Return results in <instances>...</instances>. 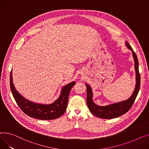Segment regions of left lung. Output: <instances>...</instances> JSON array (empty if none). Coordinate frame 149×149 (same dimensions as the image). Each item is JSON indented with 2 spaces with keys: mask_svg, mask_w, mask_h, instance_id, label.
<instances>
[{
  "mask_svg": "<svg viewBox=\"0 0 149 149\" xmlns=\"http://www.w3.org/2000/svg\"><path fill=\"white\" fill-rule=\"evenodd\" d=\"M126 45L128 49L132 52V55L135 61V68L136 72V86L135 90L131 97L127 100L120 102L118 103L109 104L107 106L100 107L95 104L93 101V92L90 85L86 84V103L90 111L94 114L101 118L111 119L120 117L124 113H126L133 105L135 99L140 88L141 77L138 69V61L136 54L127 42H126Z\"/></svg>",
  "mask_w": 149,
  "mask_h": 149,
  "instance_id": "left-lung-1",
  "label": "left lung"
}]
</instances>
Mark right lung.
<instances>
[{
	"label": "right lung",
	"mask_w": 149,
	"mask_h": 149,
	"mask_svg": "<svg viewBox=\"0 0 149 149\" xmlns=\"http://www.w3.org/2000/svg\"><path fill=\"white\" fill-rule=\"evenodd\" d=\"M75 84V82H72L64 86L61 91L60 97L53 103L37 104L25 99L15 90L13 83L12 70L10 73V88L17 105L26 115L39 120H53L63 115L67 109L69 93Z\"/></svg>",
	"instance_id": "add662e5"
}]
</instances>
